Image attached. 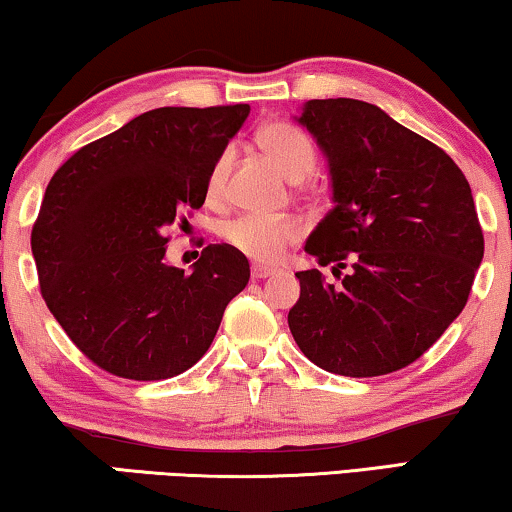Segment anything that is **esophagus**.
<instances>
[{"mask_svg":"<svg viewBox=\"0 0 512 512\" xmlns=\"http://www.w3.org/2000/svg\"><path fill=\"white\" fill-rule=\"evenodd\" d=\"M250 273H253V278H271L276 276L278 269H273V266H264V264H253Z\"/></svg>","mask_w":512,"mask_h":512,"instance_id":"obj_1","label":"esophagus"}]
</instances>
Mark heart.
Masks as SVG:
<instances>
[{"mask_svg": "<svg viewBox=\"0 0 512 512\" xmlns=\"http://www.w3.org/2000/svg\"><path fill=\"white\" fill-rule=\"evenodd\" d=\"M259 143L292 181H304L318 164V150L311 136L292 122H269L259 132ZM229 164H232V148H225L208 174L206 190L211 197H218L225 187ZM301 234L304 227L297 218H264V215H241L222 227V239L255 262H276L292 243L301 239Z\"/></svg>", "mask_w": 512, "mask_h": 512, "instance_id": "1", "label": "heart"}]
</instances>
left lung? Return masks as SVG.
<instances>
[{
	"label": "left lung",
	"instance_id": "8db88e82",
	"mask_svg": "<svg viewBox=\"0 0 512 512\" xmlns=\"http://www.w3.org/2000/svg\"><path fill=\"white\" fill-rule=\"evenodd\" d=\"M299 122L329 157L334 208L306 253L287 325L338 376L373 378L420 359L471 294L485 253L473 194L452 157L357 99H311Z\"/></svg>",
	"mask_w": 512,
	"mask_h": 512
}]
</instances>
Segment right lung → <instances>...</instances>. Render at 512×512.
I'll return each instance as SVG.
<instances>
[{"mask_svg": "<svg viewBox=\"0 0 512 512\" xmlns=\"http://www.w3.org/2000/svg\"><path fill=\"white\" fill-rule=\"evenodd\" d=\"M248 104L164 106L76 150L32 225L41 297L78 350L127 380L174 378L211 348L250 264L227 243L192 273L164 264L167 229L206 199Z\"/></svg>", "mask_w": 512, "mask_h": 512, "instance_id": "1", "label": "right lung"}]
</instances>
